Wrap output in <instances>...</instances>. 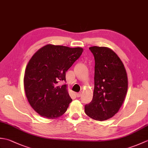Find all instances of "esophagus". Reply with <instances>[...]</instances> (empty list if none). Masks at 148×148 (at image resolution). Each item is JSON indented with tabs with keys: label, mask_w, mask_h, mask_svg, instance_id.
I'll use <instances>...</instances> for the list:
<instances>
[{
	"label": "esophagus",
	"mask_w": 148,
	"mask_h": 148,
	"mask_svg": "<svg viewBox=\"0 0 148 148\" xmlns=\"http://www.w3.org/2000/svg\"><path fill=\"white\" fill-rule=\"evenodd\" d=\"M81 95H82V94H81V92H79V93H76V95L77 97H80L81 96Z\"/></svg>",
	"instance_id": "obj_1"
}]
</instances>
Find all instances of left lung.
<instances>
[{
  "label": "left lung",
  "mask_w": 148,
  "mask_h": 148,
  "mask_svg": "<svg viewBox=\"0 0 148 148\" xmlns=\"http://www.w3.org/2000/svg\"><path fill=\"white\" fill-rule=\"evenodd\" d=\"M95 58L94 91L92 100L84 106L86 114L103 121L118 112L128 89L126 70L116 53L106 47L89 48Z\"/></svg>",
  "instance_id": "8db88e82"
}]
</instances>
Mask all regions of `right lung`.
<instances>
[{
  "mask_svg": "<svg viewBox=\"0 0 148 148\" xmlns=\"http://www.w3.org/2000/svg\"><path fill=\"white\" fill-rule=\"evenodd\" d=\"M83 49L48 45L39 49L29 62L24 76L25 95L31 107L47 118L64 114L72 102L67 85L65 72L80 57Z\"/></svg>",
  "mask_w": 148,
  "mask_h": 148,
  "instance_id": "obj_1",
  "label": "right lung"
}]
</instances>
